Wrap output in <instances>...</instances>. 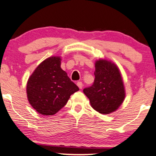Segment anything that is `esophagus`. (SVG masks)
<instances>
[{
    "label": "esophagus",
    "instance_id": "1",
    "mask_svg": "<svg viewBox=\"0 0 156 156\" xmlns=\"http://www.w3.org/2000/svg\"><path fill=\"white\" fill-rule=\"evenodd\" d=\"M76 85H77V86L80 88V89H81V88H82V87H83V83H82V82H81V81H78V82L76 83Z\"/></svg>",
    "mask_w": 156,
    "mask_h": 156
}]
</instances>
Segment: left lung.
Segmentation results:
<instances>
[{
    "instance_id": "obj_1",
    "label": "left lung",
    "mask_w": 156,
    "mask_h": 156,
    "mask_svg": "<svg viewBox=\"0 0 156 156\" xmlns=\"http://www.w3.org/2000/svg\"><path fill=\"white\" fill-rule=\"evenodd\" d=\"M93 84L83 90L91 107L102 114H109L119 109L126 97L121 72L113 62L99 59L95 63Z\"/></svg>"
}]
</instances>
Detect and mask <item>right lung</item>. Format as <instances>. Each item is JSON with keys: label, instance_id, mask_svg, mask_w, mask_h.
Wrapping results in <instances>:
<instances>
[{"label": "right lung", "instance_id": "add662e5", "mask_svg": "<svg viewBox=\"0 0 156 156\" xmlns=\"http://www.w3.org/2000/svg\"><path fill=\"white\" fill-rule=\"evenodd\" d=\"M61 58L51 56L43 61L30 76L26 85L28 100L38 113L51 116L66 105L78 86L61 68Z\"/></svg>", "mask_w": 156, "mask_h": 156}]
</instances>
